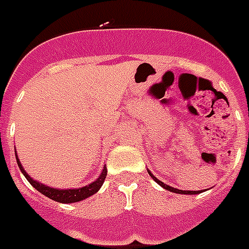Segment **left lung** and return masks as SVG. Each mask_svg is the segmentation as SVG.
Instances as JSON below:
<instances>
[{
    "mask_svg": "<svg viewBox=\"0 0 249 249\" xmlns=\"http://www.w3.org/2000/svg\"><path fill=\"white\" fill-rule=\"evenodd\" d=\"M148 173H149V176H151L153 180L156 181L159 185H161L162 188L167 189V190H171V192H173V193H178V194H198V193H201V190H199V192H198V190H197V192H194V190H178V189L172 188V186H169V185H165L164 182H161L160 180H158V178H156V177H155V176H153L151 172H148Z\"/></svg>",
    "mask_w": 249,
    "mask_h": 249,
    "instance_id": "8db88e82",
    "label": "left lung"
}]
</instances>
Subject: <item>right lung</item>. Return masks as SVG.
<instances>
[{
    "instance_id": "1",
    "label": "right lung",
    "mask_w": 249,
    "mask_h": 249,
    "mask_svg": "<svg viewBox=\"0 0 249 249\" xmlns=\"http://www.w3.org/2000/svg\"><path fill=\"white\" fill-rule=\"evenodd\" d=\"M17 162H18V167H19L20 172L25 175V177L27 178L30 184L33 185L34 188L36 189L38 192H40L42 194H44L46 197L51 198L56 202H61V203H72V202H78V201H82L85 198L90 197L94 193H97L100 188L104 184L105 178H106V175H107V169L104 168V171L101 173V176L97 178L94 182H91L90 185L88 186H84V188H78V189H67V190H60V189H53V188H48L46 185H42L34 181L31 177H30L27 173L25 172V169L22 168L20 165L19 160L17 159Z\"/></svg>"
}]
</instances>
